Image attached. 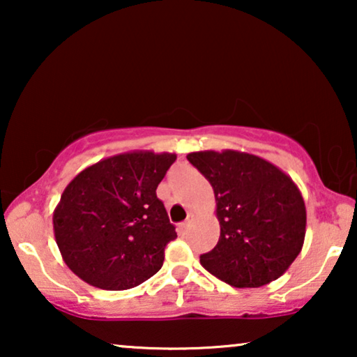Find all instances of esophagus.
<instances>
[{
  "instance_id": "1",
  "label": "esophagus",
  "mask_w": 357,
  "mask_h": 357,
  "mask_svg": "<svg viewBox=\"0 0 357 357\" xmlns=\"http://www.w3.org/2000/svg\"><path fill=\"white\" fill-rule=\"evenodd\" d=\"M192 221H193V216H188L187 219H185V221L180 224V231H182V232L187 231V229L190 227V224H192Z\"/></svg>"
}]
</instances>
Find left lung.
<instances>
[{
    "label": "left lung",
    "mask_w": 357,
    "mask_h": 357,
    "mask_svg": "<svg viewBox=\"0 0 357 357\" xmlns=\"http://www.w3.org/2000/svg\"><path fill=\"white\" fill-rule=\"evenodd\" d=\"M209 180L221 236L199 261L234 287L275 281L299 255L305 237V204L287 175L253 154L202 151L187 155Z\"/></svg>",
    "instance_id": "1"
}]
</instances>
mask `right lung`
I'll list each match as a JSON object with an SVG mask.
<instances>
[{
	"instance_id": "add662e5",
	"label": "right lung",
	"mask_w": 357,
	"mask_h": 357,
	"mask_svg": "<svg viewBox=\"0 0 357 357\" xmlns=\"http://www.w3.org/2000/svg\"><path fill=\"white\" fill-rule=\"evenodd\" d=\"M175 154H119L77 174L53 213L63 260L89 284L123 291L160 270L177 237L155 188Z\"/></svg>"
}]
</instances>
